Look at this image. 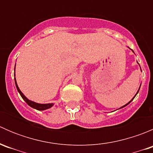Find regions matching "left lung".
Here are the masks:
<instances>
[{
    "instance_id": "obj_1",
    "label": "left lung",
    "mask_w": 153,
    "mask_h": 153,
    "mask_svg": "<svg viewBox=\"0 0 153 153\" xmlns=\"http://www.w3.org/2000/svg\"><path fill=\"white\" fill-rule=\"evenodd\" d=\"M132 52H133V51H132ZM140 87H141V86H140ZM140 87H139V89H138V92H137V93H136V94H135V96H134V98H135V96H136V95H137V94H138V92H139V89H140ZM134 98H132V100H131V101H129V103H127V104H125V105H124V106H121V108H119V109H121V108L124 107V106H126V105H128V104H129V103H130V102H131V101H132V100H133V99H134Z\"/></svg>"
}]
</instances>
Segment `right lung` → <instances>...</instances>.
Here are the masks:
<instances>
[{
    "mask_svg": "<svg viewBox=\"0 0 153 153\" xmlns=\"http://www.w3.org/2000/svg\"><path fill=\"white\" fill-rule=\"evenodd\" d=\"M15 86H16L17 89H18V92L20 93L21 96L22 97L23 99L25 101V102L27 103V104H28L29 106H31V107L34 108V109H38V110H45V109H49V108L52 107V106L54 105L52 103V104H38V103H35V102H34V101H30V100H29L28 98H27V97H26L25 95L22 93V92L20 90L19 87H18V84H17L16 79H15Z\"/></svg>",
    "mask_w": 153,
    "mask_h": 153,
    "instance_id": "right-lung-1",
    "label": "right lung"
}]
</instances>
